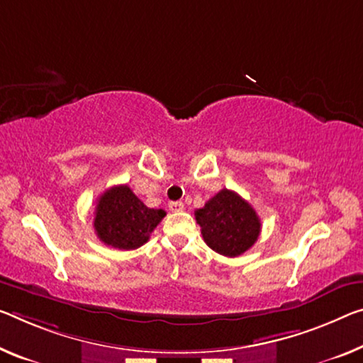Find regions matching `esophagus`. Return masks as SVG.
Instances as JSON below:
<instances>
[{
  "label": "esophagus",
  "mask_w": 363,
  "mask_h": 363,
  "mask_svg": "<svg viewBox=\"0 0 363 363\" xmlns=\"http://www.w3.org/2000/svg\"><path fill=\"white\" fill-rule=\"evenodd\" d=\"M169 209L172 213H180V211L185 209V206H183L182 201H172V203H169Z\"/></svg>",
  "instance_id": "1"
}]
</instances>
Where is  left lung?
Returning a JSON list of instances; mask_svg holds the SVG:
<instances>
[{
	"label": "left lung",
	"instance_id": "8db88e82",
	"mask_svg": "<svg viewBox=\"0 0 363 363\" xmlns=\"http://www.w3.org/2000/svg\"><path fill=\"white\" fill-rule=\"evenodd\" d=\"M206 245L216 253L235 258L256 243L261 222L248 201L230 189H220L204 208L194 211Z\"/></svg>",
	"mask_w": 363,
	"mask_h": 363
}]
</instances>
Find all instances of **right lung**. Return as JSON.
Here are the masks:
<instances>
[{"instance_id":"obj_1","label":"right lung","mask_w":363,"mask_h":363,"mask_svg":"<svg viewBox=\"0 0 363 363\" xmlns=\"http://www.w3.org/2000/svg\"><path fill=\"white\" fill-rule=\"evenodd\" d=\"M165 217L164 209H150L128 185L111 186L97 199L94 228L100 242L118 250H135L147 242Z\"/></svg>"}]
</instances>
